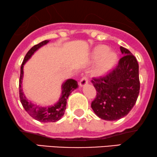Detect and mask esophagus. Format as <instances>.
<instances>
[{"instance_id":"1","label":"esophagus","mask_w":157,"mask_h":157,"mask_svg":"<svg viewBox=\"0 0 157 157\" xmlns=\"http://www.w3.org/2000/svg\"><path fill=\"white\" fill-rule=\"evenodd\" d=\"M88 82H89V80H88V78H87V76H83L82 78H81L80 82H79V85H80L81 87L84 86H86L87 83H88Z\"/></svg>"}]
</instances>
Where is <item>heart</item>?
Here are the masks:
<instances>
[{
	"mask_svg": "<svg viewBox=\"0 0 157 157\" xmlns=\"http://www.w3.org/2000/svg\"><path fill=\"white\" fill-rule=\"evenodd\" d=\"M92 58L94 60H99L94 72L101 76L108 73L115 66L117 61V54L115 51H109V47L102 44L94 50Z\"/></svg>",
	"mask_w": 157,
	"mask_h": 157,
	"instance_id": "obj_1",
	"label": "heart"
}]
</instances>
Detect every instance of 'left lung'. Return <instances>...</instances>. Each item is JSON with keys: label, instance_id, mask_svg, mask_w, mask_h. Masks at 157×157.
Masks as SVG:
<instances>
[{"label": "left lung", "instance_id": "1", "mask_svg": "<svg viewBox=\"0 0 157 157\" xmlns=\"http://www.w3.org/2000/svg\"><path fill=\"white\" fill-rule=\"evenodd\" d=\"M123 56L105 76L93 78L97 91L91 102L94 113L105 121H117L127 115L135 105L140 90L138 63L128 49L121 47Z\"/></svg>", "mask_w": 157, "mask_h": 157}]
</instances>
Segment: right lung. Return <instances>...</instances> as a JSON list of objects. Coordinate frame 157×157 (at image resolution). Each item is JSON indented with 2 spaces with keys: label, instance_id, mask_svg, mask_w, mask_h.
<instances>
[{
  "label": "right lung",
  "instance_id": "right-lung-1",
  "mask_svg": "<svg viewBox=\"0 0 157 157\" xmlns=\"http://www.w3.org/2000/svg\"><path fill=\"white\" fill-rule=\"evenodd\" d=\"M49 40H44L36 45L32 47L28 51L27 53L24 57L23 63L21 66V74H20L19 79V97L20 101L24 109L27 112L28 114L36 121L42 122V123H52L56 122L61 119L64 115L65 110L66 109L67 99L74 89L78 88V83L74 79H68L62 85V94L60 98L56 104L52 106L49 107H40L32 104L31 101H28L25 95L24 94L23 90L21 89L22 79L24 76V65L26 63V61L29 60L34 52L43 45H45L48 43Z\"/></svg>",
  "mask_w": 157,
  "mask_h": 157
}]
</instances>
